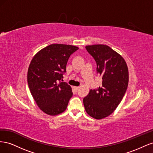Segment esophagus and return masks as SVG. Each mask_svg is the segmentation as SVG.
<instances>
[{
  "label": "esophagus",
  "instance_id": "34e87169",
  "mask_svg": "<svg viewBox=\"0 0 153 153\" xmlns=\"http://www.w3.org/2000/svg\"><path fill=\"white\" fill-rule=\"evenodd\" d=\"M74 89H75L76 91L78 90V89H79V87H74Z\"/></svg>",
  "mask_w": 153,
  "mask_h": 153
}]
</instances>
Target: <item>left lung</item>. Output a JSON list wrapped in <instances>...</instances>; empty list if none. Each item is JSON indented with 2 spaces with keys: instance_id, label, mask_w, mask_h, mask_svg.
Masks as SVG:
<instances>
[{
  "instance_id": "left-lung-1",
  "label": "left lung",
  "mask_w": 153,
  "mask_h": 153,
  "mask_svg": "<svg viewBox=\"0 0 153 153\" xmlns=\"http://www.w3.org/2000/svg\"><path fill=\"white\" fill-rule=\"evenodd\" d=\"M96 62L97 73L102 77V87L91 89L83 100L86 112L96 119L108 116L117 107L128 85L127 64L118 53L105 45L86 46Z\"/></svg>"
}]
</instances>
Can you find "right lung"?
I'll return each instance as SVG.
<instances>
[{
  "instance_id": "right-lung-1",
  "label": "right lung",
  "mask_w": 153,
  "mask_h": 153,
  "mask_svg": "<svg viewBox=\"0 0 153 153\" xmlns=\"http://www.w3.org/2000/svg\"><path fill=\"white\" fill-rule=\"evenodd\" d=\"M75 46L52 44L41 50L32 59L27 73L30 93L39 108L48 115L65 111L73 96L71 87L62 81Z\"/></svg>"
}]
</instances>
